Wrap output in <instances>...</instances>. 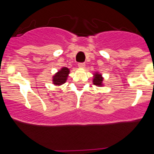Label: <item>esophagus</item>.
<instances>
[{"label": "esophagus", "mask_w": 154, "mask_h": 154, "mask_svg": "<svg viewBox=\"0 0 154 154\" xmlns=\"http://www.w3.org/2000/svg\"><path fill=\"white\" fill-rule=\"evenodd\" d=\"M78 66L79 68H80V69H83V68L85 66V64L84 63V62H82V63H79Z\"/></svg>", "instance_id": "obj_1"}]
</instances>
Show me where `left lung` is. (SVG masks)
I'll list each match as a JSON object with an SVG mask.
<instances>
[{"label": "left lung", "instance_id": "8db88e82", "mask_svg": "<svg viewBox=\"0 0 154 154\" xmlns=\"http://www.w3.org/2000/svg\"><path fill=\"white\" fill-rule=\"evenodd\" d=\"M93 84L99 87H102L103 85V77L99 72H96L93 74Z\"/></svg>", "mask_w": 154, "mask_h": 154}]
</instances>
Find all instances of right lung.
Listing matches in <instances>:
<instances>
[{
	"mask_svg": "<svg viewBox=\"0 0 154 154\" xmlns=\"http://www.w3.org/2000/svg\"><path fill=\"white\" fill-rule=\"evenodd\" d=\"M69 72L70 71L68 68L62 67L60 70L58 71V72H56L52 76V83L58 86L63 85L67 80Z\"/></svg>",
	"mask_w": 154,
	"mask_h": 154,
	"instance_id": "right-lung-1",
	"label": "right lung"
}]
</instances>
